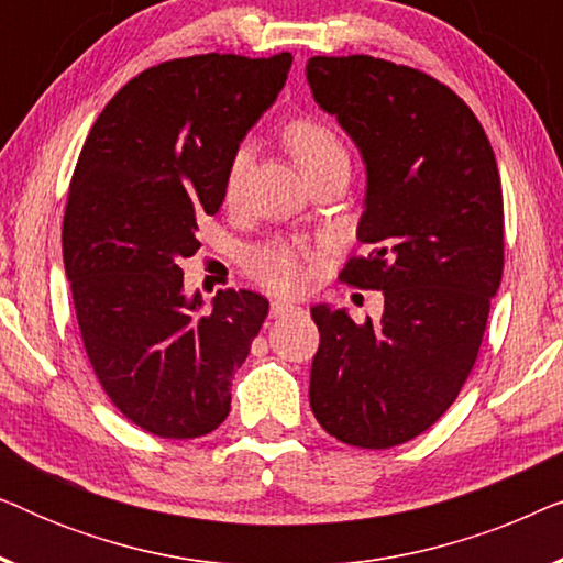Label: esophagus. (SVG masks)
<instances>
[{"label":"esophagus","instance_id":"34e87169","mask_svg":"<svg viewBox=\"0 0 563 563\" xmlns=\"http://www.w3.org/2000/svg\"><path fill=\"white\" fill-rule=\"evenodd\" d=\"M299 305L289 302V299H274L272 302V314L274 318H279V314H289V312H297Z\"/></svg>","mask_w":563,"mask_h":563}]
</instances>
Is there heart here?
Wrapping results in <instances>:
<instances>
[{
	"label": "heart",
	"mask_w": 563,
	"mask_h": 563,
	"mask_svg": "<svg viewBox=\"0 0 563 563\" xmlns=\"http://www.w3.org/2000/svg\"><path fill=\"white\" fill-rule=\"evenodd\" d=\"M287 143L291 153H295L297 164L305 168V174L318 164H322V161L345 153L341 137L312 118H299L291 122L287 128ZM249 164H251V145L245 143L235 151L233 161H230L228 197H233L238 187H241V179ZM249 272L256 276L261 284H266L268 289L295 291L299 287H305L307 279H310L312 258L302 245L274 241V243L261 245V249L251 253Z\"/></svg>",
	"instance_id": "obj_1"
}]
</instances>
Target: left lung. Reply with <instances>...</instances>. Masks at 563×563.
<instances>
[{
  "label": "left lung",
  "instance_id": "left-lung-1",
  "mask_svg": "<svg viewBox=\"0 0 563 563\" xmlns=\"http://www.w3.org/2000/svg\"><path fill=\"white\" fill-rule=\"evenodd\" d=\"M307 84L361 153L368 258L343 279L384 291L379 320L312 307L310 407L338 441L391 449L453 405L503 279V187L474 112L441 81L372 56L307 60Z\"/></svg>",
  "mask_w": 563,
  "mask_h": 563
}]
</instances>
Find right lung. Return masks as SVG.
Returning a JSON list of instances; mask_svg holds the SVG:
<instances>
[{
  "instance_id": "1",
  "label": "right lung",
  "mask_w": 563,
  "mask_h": 563,
  "mask_svg": "<svg viewBox=\"0 0 563 563\" xmlns=\"http://www.w3.org/2000/svg\"><path fill=\"white\" fill-rule=\"evenodd\" d=\"M289 53H207L153 66L99 114L68 189L64 264L99 384L158 438L212 433L268 299L184 289L197 222L220 210L243 137L287 84Z\"/></svg>"
}]
</instances>
